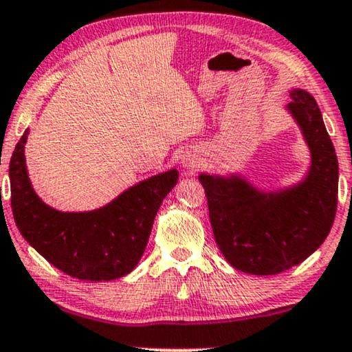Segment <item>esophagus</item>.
Masks as SVG:
<instances>
[{"mask_svg":"<svg viewBox=\"0 0 352 352\" xmlns=\"http://www.w3.org/2000/svg\"><path fill=\"white\" fill-rule=\"evenodd\" d=\"M183 166L186 171L194 173L199 168V158L196 155H192V153H188V155L183 156Z\"/></svg>","mask_w":352,"mask_h":352,"instance_id":"obj_1","label":"esophagus"}]
</instances>
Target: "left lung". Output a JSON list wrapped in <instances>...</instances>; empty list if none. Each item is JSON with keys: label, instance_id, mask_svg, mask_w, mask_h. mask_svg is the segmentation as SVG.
<instances>
[{"label": "left lung", "instance_id": "1", "mask_svg": "<svg viewBox=\"0 0 352 352\" xmlns=\"http://www.w3.org/2000/svg\"><path fill=\"white\" fill-rule=\"evenodd\" d=\"M287 109L311 151L307 177L293 188L262 192L241 176L201 175L214 239L227 262L252 275L298 265L331 230L338 208V158L315 98L290 92Z\"/></svg>", "mask_w": 352, "mask_h": 352}]
</instances>
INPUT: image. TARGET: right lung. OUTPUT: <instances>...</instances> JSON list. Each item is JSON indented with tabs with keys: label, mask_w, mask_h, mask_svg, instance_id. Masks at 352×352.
I'll return each mask as SVG.
<instances>
[{
	"label": "right lung",
	"mask_w": 352,
	"mask_h": 352,
	"mask_svg": "<svg viewBox=\"0 0 352 352\" xmlns=\"http://www.w3.org/2000/svg\"><path fill=\"white\" fill-rule=\"evenodd\" d=\"M10 163L11 209L21 235L60 272L78 280H115L138 265L161 202L177 183V171L135 184L117 199L90 212H60L37 197L29 183L24 144Z\"/></svg>",
	"instance_id": "right-lung-1"
}]
</instances>
